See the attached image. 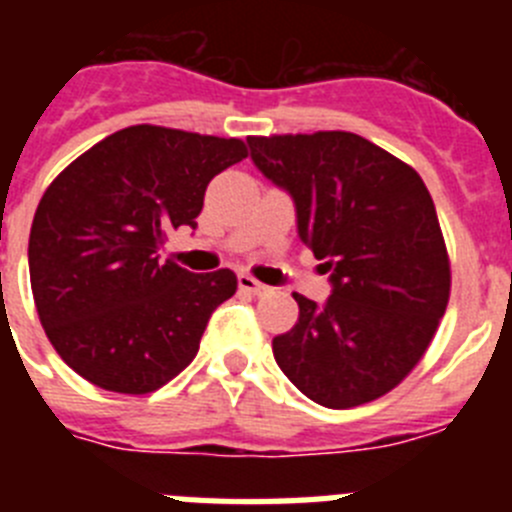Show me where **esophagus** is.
Wrapping results in <instances>:
<instances>
[{
    "label": "esophagus",
    "mask_w": 512,
    "mask_h": 512,
    "mask_svg": "<svg viewBox=\"0 0 512 512\" xmlns=\"http://www.w3.org/2000/svg\"><path fill=\"white\" fill-rule=\"evenodd\" d=\"M238 287H241L243 292H248V295H256V297H261L269 292V287H266V284H261L259 279H253L251 274H241V277H238Z\"/></svg>",
    "instance_id": "34e87169"
}]
</instances>
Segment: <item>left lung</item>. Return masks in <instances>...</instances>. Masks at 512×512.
I'll return each instance as SVG.
<instances>
[{
    "label": "left lung",
    "instance_id": "left-lung-1",
    "mask_svg": "<svg viewBox=\"0 0 512 512\" xmlns=\"http://www.w3.org/2000/svg\"><path fill=\"white\" fill-rule=\"evenodd\" d=\"M248 146L295 200L300 241L333 284L325 305L292 295L300 318L271 341L279 369L323 408L387 395L423 359L449 305V253L423 179L343 130L251 135Z\"/></svg>",
    "mask_w": 512,
    "mask_h": 512
}]
</instances>
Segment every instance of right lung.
Returning <instances> with one entry per match:
<instances>
[{
    "label": "right lung",
    "mask_w": 512,
    "mask_h": 512,
    "mask_svg": "<svg viewBox=\"0 0 512 512\" xmlns=\"http://www.w3.org/2000/svg\"><path fill=\"white\" fill-rule=\"evenodd\" d=\"M248 156L238 138L133 125L81 153L45 189L30 228V287L45 336L79 377L148 395L200 351L230 269L192 274L161 246L197 228L212 176Z\"/></svg>",
    "instance_id": "1"
}]
</instances>
